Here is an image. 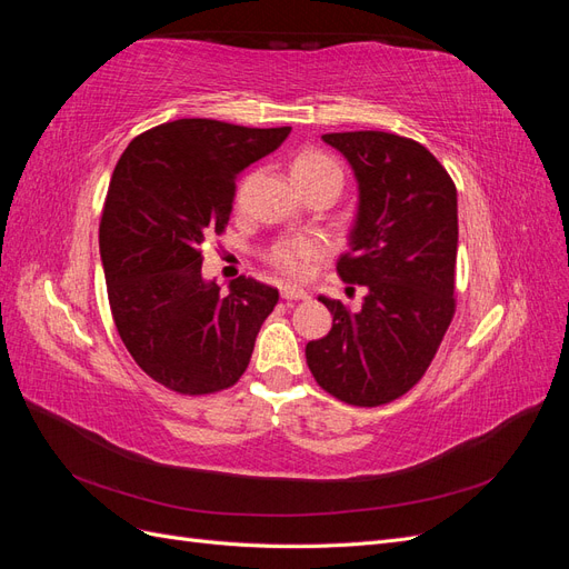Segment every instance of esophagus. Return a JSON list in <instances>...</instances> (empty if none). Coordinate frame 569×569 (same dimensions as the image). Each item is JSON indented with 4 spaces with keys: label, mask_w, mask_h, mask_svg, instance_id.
I'll list each match as a JSON object with an SVG mask.
<instances>
[{
    "label": "esophagus",
    "mask_w": 569,
    "mask_h": 569,
    "mask_svg": "<svg viewBox=\"0 0 569 569\" xmlns=\"http://www.w3.org/2000/svg\"><path fill=\"white\" fill-rule=\"evenodd\" d=\"M280 291H282V299H287V301H303V299H308L306 291L301 287H297V284H284Z\"/></svg>",
    "instance_id": "esophagus-1"
}]
</instances>
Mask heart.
<instances>
[{"instance_id":"b5f03b06","label":"heart","mask_w":569,"mask_h":569,"mask_svg":"<svg viewBox=\"0 0 569 569\" xmlns=\"http://www.w3.org/2000/svg\"><path fill=\"white\" fill-rule=\"evenodd\" d=\"M289 176L297 187L332 184L339 189L343 182V170L339 161L320 149H306L297 153L289 163ZM320 242H313V239H295V242H284L274 249L272 261L287 274L301 278V274L308 272V266H311L313 258L320 256Z\"/></svg>"}]
</instances>
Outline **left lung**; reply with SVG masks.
<instances>
[{
  "instance_id": "1",
  "label": "left lung",
  "mask_w": 569,
  "mask_h": 569,
  "mask_svg": "<svg viewBox=\"0 0 569 569\" xmlns=\"http://www.w3.org/2000/svg\"><path fill=\"white\" fill-rule=\"evenodd\" d=\"M322 142L347 159L358 184L349 253L337 272L366 287V297L356 313L318 297L332 330L306 343V363L339 401L382 406L425 375L456 311V184L408 137L358 130Z\"/></svg>"
}]
</instances>
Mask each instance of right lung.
I'll use <instances>...</instances> for the list:
<instances>
[{
	"label": "right lung",
	"instance_id": "obj_1",
	"mask_svg": "<svg viewBox=\"0 0 569 569\" xmlns=\"http://www.w3.org/2000/svg\"><path fill=\"white\" fill-rule=\"evenodd\" d=\"M289 132L180 118L134 137L116 163L99 226L111 313L134 363L168 389L213 393L249 366L278 289L242 274L222 291L199 247L226 230L237 176Z\"/></svg>",
	"mask_w": 569,
	"mask_h": 569
}]
</instances>
